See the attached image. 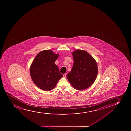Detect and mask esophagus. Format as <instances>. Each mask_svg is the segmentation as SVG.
Wrapping results in <instances>:
<instances>
[{
    "label": "esophagus",
    "instance_id": "obj_1",
    "mask_svg": "<svg viewBox=\"0 0 131 131\" xmlns=\"http://www.w3.org/2000/svg\"><path fill=\"white\" fill-rule=\"evenodd\" d=\"M63 77H65V78L66 77V73L63 74Z\"/></svg>",
    "mask_w": 131,
    "mask_h": 131
}]
</instances>
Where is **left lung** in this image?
I'll return each instance as SVG.
<instances>
[{
	"mask_svg": "<svg viewBox=\"0 0 131 131\" xmlns=\"http://www.w3.org/2000/svg\"><path fill=\"white\" fill-rule=\"evenodd\" d=\"M74 63L66 77L77 90H84L95 82L98 74L96 61L85 51L77 50L73 52Z\"/></svg>",
	"mask_w": 131,
	"mask_h": 131,
	"instance_id": "left-lung-1",
	"label": "left lung"
}]
</instances>
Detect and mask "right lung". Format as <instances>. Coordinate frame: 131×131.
I'll return each mask as SVG.
<instances>
[{"label":"right lung","mask_w":131,"mask_h":131,"mask_svg":"<svg viewBox=\"0 0 131 131\" xmlns=\"http://www.w3.org/2000/svg\"><path fill=\"white\" fill-rule=\"evenodd\" d=\"M58 56L52 51L45 50L39 52L33 60L30 67V75L35 84L42 90H52L63 77L54 64Z\"/></svg>","instance_id":"obj_1"}]
</instances>
